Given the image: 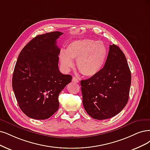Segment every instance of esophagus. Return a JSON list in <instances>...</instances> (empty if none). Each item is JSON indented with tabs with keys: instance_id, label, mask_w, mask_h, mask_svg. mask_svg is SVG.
<instances>
[{
	"instance_id": "obj_1",
	"label": "esophagus",
	"mask_w": 150,
	"mask_h": 150,
	"mask_svg": "<svg viewBox=\"0 0 150 150\" xmlns=\"http://www.w3.org/2000/svg\"><path fill=\"white\" fill-rule=\"evenodd\" d=\"M72 81L74 82V83H79V80L77 79L76 78V77H75V76H74L73 79H72Z\"/></svg>"
}]
</instances>
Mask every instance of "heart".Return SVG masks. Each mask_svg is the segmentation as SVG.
I'll return each instance as SVG.
<instances>
[{
  "mask_svg": "<svg viewBox=\"0 0 150 150\" xmlns=\"http://www.w3.org/2000/svg\"><path fill=\"white\" fill-rule=\"evenodd\" d=\"M108 48L102 41L90 39L76 40L69 44L59 55L63 69L68 71L76 60V68L85 77H92L103 69L108 57Z\"/></svg>",
  "mask_w": 150,
  "mask_h": 150,
  "instance_id": "obj_1",
  "label": "heart"
}]
</instances>
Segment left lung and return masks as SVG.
I'll return each instance as SVG.
<instances>
[{
    "instance_id": "left-lung-1",
    "label": "left lung",
    "mask_w": 150,
    "mask_h": 150,
    "mask_svg": "<svg viewBox=\"0 0 150 150\" xmlns=\"http://www.w3.org/2000/svg\"><path fill=\"white\" fill-rule=\"evenodd\" d=\"M83 104L86 112L98 120L118 114L129 100L131 72L124 52L109 46L104 67L96 75L81 81Z\"/></svg>"
}]
</instances>
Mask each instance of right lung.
I'll return each mask as SVG.
<instances>
[{
    "label": "right lung",
    "instance_id": "1",
    "mask_svg": "<svg viewBox=\"0 0 150 150\" xmlns=\"http://www.w3.org/2000/svg\"><path fill=\"white\" fill-rule=\"evenodd\" d=\"M63 34L54 31L38 35L20 52L12 77V88L21 110L30 118H49L59 107V95L71 82L70 75L59 71L60 49L56 40Z\"/></svg>",
    "mask_w": 150,
    "mask_h": 150
}]
</instances>
